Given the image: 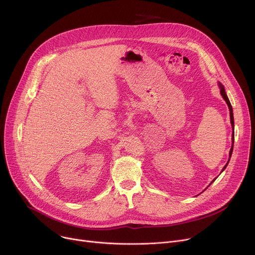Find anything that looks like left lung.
<instances>
[{
	"label": "left lung",
	"instance_id": "left-lung-1",
	"mask_svg": "<svg viewBox=\"0 0 255 255\" xmlns=\"http://www.w3.org/2000/svg\"><path fill=\"white\" fill-rule=\"evenodd\" d=\"M219 88H220V93H221V95H222V97H223V99L225 100V102L227 103V105H228V108H229V111H230V122H231V125H232V128H233V134H232V146H231V149H230V152H229V159H228V161H227V163H226V165L223 167V169H222V171L227 167V165H228V163H229V160H230V157H231V155H232V151H233V144H234V117H233V109H232V106H231V104H230V101H229V99H228V97H227V95H226V92H225V89H224V86L222 85V84H220L219 83ZM221 171V172H222ZM216 179V178H215ZM214 179V180H215ZM213 180V181H214ZM212 181V183H213ZM211 183V184H212ZM210 184V185H211Z\"/></svg>",
	"mask_w": 255,
	"mask_h": 255
}]
</instances>
